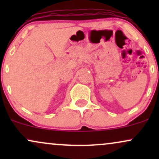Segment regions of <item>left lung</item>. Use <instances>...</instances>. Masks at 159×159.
Masks as SVG:
<instances>
[{
    "instance_id": "obj_1",
    "label": "left lung",
    "mask_w": 159,
    "mask_h": 159,
    "mask_svg": "<svg viewBox=\"0 0 159 159\" xmlns=\"http://www.w3.org/2000/svg\"><path fill=\"white\" fill-rule=\"evenodd\" d=\"M158 80H159V79H158Z\"/></svg>"
}]
</instances>
